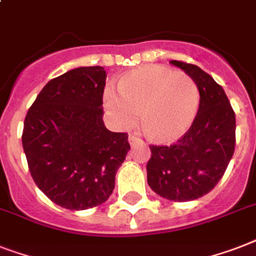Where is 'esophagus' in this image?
<instances>
[{"mask_svg": "<svg viewBox=\"0 0 256 256\" xmlns=\"http://www.w3.org/2000/svg\"><path fill=\"white\" fill-rule=\"evenodd\" d=\"M128 142H130V144H135V143H142V139L139 138L138 135H128Z\"/></svg>", "mask_w": 256, "mask_h": 256, "instance_id": "34e87169", "label": "esophagus"}]
</instances>
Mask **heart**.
Returning <instances> with one entry per match:
<instances>
[{
	"mask_svg": "<svg viewBox=\"0 0 256 256\" xmlns=\"http://www.w3.org/2000/svg\"><path fill=\"white\" fill-rule=\"evenodd\" d=\"M118 89L108 88L104 102L120 128L143 124L158 142H174L188 132L200 106L196 81L162 66L138 68L121 78Z\"/></svg>",
	"mask_w": 256,
	"mask_h": 256,
	"instance_id": "b5f03b06",
	"label": "heart"
}]
</instances>
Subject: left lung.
Listing matches in <instances>:
<instances>
[{
	"instance_id": "8db88e82",
	"label": "left lung",
	"mask_w": 256,
	"mask_h": 256,
	"mask_svg": "<svg viewBox=\"0 0 256 256\" xmlns=\"http://www.w3.org/2000/svg\"><path fill=\"white\" fill-rule=\"evenodd\" d=\"M196 81L200 106L190 128L171 146L151 144L147 182L171 201L200 198L217 186L236 147V113L221 85L194 64L171 60Z\"/></svg>"
}]
</instances>
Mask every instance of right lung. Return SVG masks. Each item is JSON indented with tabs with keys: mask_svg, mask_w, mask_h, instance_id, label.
I'll list each match as a JSON object with an SVG mask.
<instances>
[{
	"mask_svg": "<svg viewBox=\"0 0 256 256\" xmlns=\"http://www.w3.org/2000/svg\"><path fill=\"white\" fill-rule=\"evenodd\" d=\"M106 72L80 67L48 81L24 118L22 144L35 184L70 210L109 198L116 174L130 150L126 132L102 121Z\"/></svg>",
	"mask_w": 256,
	"mask_h": 256,
	"instance_id": "obj_1",
	"label": "right lung"
}]
</instances>
